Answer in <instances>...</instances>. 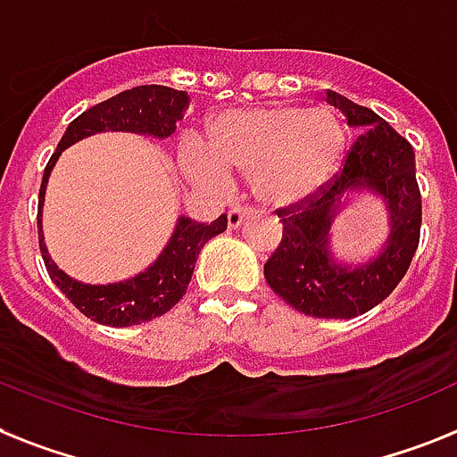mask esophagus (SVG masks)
Returning a JSON list of instances; mask_svg holds the SVG:
<instances>
[{
  "label": "esophagus",
  "instance_id": "esophagus-1",
  "mask_svg": "<svg viewBox=\"0 0 457 457\" xmlns=\"http://www.w3.org/2000/svg\"><path fill=\"white\" fill-rule=\"evenodd\" d=\"M250 214H254V207H243V205H233L231 210H228V226L231 228H237V226L243 224Z\"/></svg>",
  "mask_w": 457,
  "mask_h": 457
}]
</instances>
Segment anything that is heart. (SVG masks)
Wrapping results in <instances>:
<instances>
[{
	"label": "heart",
	"instance_id": "heart-1",
	"mask_svg": "<svg viewBox=\"0 0 457 457\" xmlns=\"http://www.w3.org/2000/svg\"><path fill=\"white\" fill-rule=\"evenodd\" d=\"M205 152L184 154V170L198 182L220 184L224 168L254 177L270 205H296L329 182L345 152V128L329 109L296 104L226 112L207 133Z\"/></svg>",
	"mask_w": 457,
	"mask_h": 457
}]
</instances>
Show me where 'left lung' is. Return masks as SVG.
Segmentation results:
<instances>
[{
	"label": "left lung",
	"instance_id": "1",
	"mask_svg": "<svg viewBox=\"0 0 457 457\" xmlns=\"http://www.w3.org/2000/svg\"><path fill=\"white\" fill-rule=\"evenodd\" d=\"M327 102L364 133L350 146L343 168L318 194L278 210L282 237L263 275L280 299L311 318L350 320L387 299L411 266L420 243L423 201L416 182V154L387 120L369 107L327 90ZM353 187L384 195L391 237L384 252L361 267L338 264L328 252V228L340 198Z\"/></svg>",
	"mask_w": 457,
	"mask_h": 457
}]
</instances>
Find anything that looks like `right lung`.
Wrapping results in <instances>:
<instances>
[{"label":"right lung","mask_w":457,"mask_h":457,"mask_svg":"<svg viewBox=\"0 0 457 457\" xmlns=\"http://www.w3.org/2000/svg\"><path fill=\"white\" fill-rule=\"evenodd\" d=\"M187 102L188 96L184 90L168 88V86H137V88L123 90L119 96L86 109L84 114L71 120L44 170L39 188V212H37L41 256H44L51 280L58 285L60 292L93 322L107 324V327H133V324L149 322L165 315L187 294V285L194 275L195 259L201 254L203 245L210 237L224 233L228 220L226 214H221L212 224H201L188 217H179L170 243L145 273L135 275L130 280L112 282V285H84L62 273L53 263L46 243H44L41 205H44L48 175L60 154L88 135L126 130V133L152 135V137H170L177 130V120L182 119Z\"/></svg>","instance_id":"right-lung-1"}]
</instances>
